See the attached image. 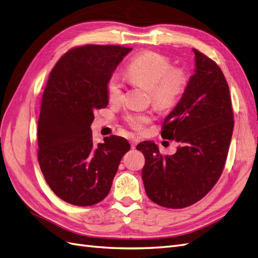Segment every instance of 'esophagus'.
<instances>
[{
    "instance_id": "obj_1",
    "label": "esophagus",
    "mask_w": 258,
    "mask_h": 258,
    "mask_svg": "<svg viewBox=\"0 0 258 258\" xmlns=\"http://www.w3.org/2000/svg\"><path fill=\"white\" fill-rule=\"evenodd\" d=\"M140 142V139L139 138H137V137H132L131 139H130V143H131V146L132 147H136L137 146V144Z\"/></svg>"
}]
</instances>
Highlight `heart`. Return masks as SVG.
<instances>
[{
    "mask_svg": "<svg viewBox=\"0 0 258 258\" xmlns=\"http://www.w3.org/2000/svg\"><path fill=\"white\" fill-rule=\"evenodd\" d=\"M126 74L134 83L144 86L150 91L152 102L159 110L174 106L184 93L188 76L181 68L172 67L171 60L161 53L145 51L132 59ZM106 93L111 102H119L123 85L117 74H112L106 82ZM154 119L152 112H135L124 116V121L135 130H142Z\"/></svg>",
    "mask_w": 258,
    "mask_h": 258,
    "instance_id": "obj_1",
    "label": "heart"
}]
</instances>
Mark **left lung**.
Masks as SVG:
<instances>
[{"instance_id": "8db88e82", "label": "left lung", "mask_w": 258, "mask_h": 258, "mask_svg": "<svg viewBox=\"0 0 258 258\" xmlns=\"http://www.w3.org/2000/svg\"><path fill=\"white\" fill-rule=\"evenodd\" d=\"M192 50L195 74L161 130L162 138L181 145L175 154L167 156L153 142L137 145L145 157L142 178L148 198L170 209L196 204L213 188L223 172L235 122L221 68Z\"/></svg>"}]
</instances>
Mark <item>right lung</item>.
I'll use <instances>...</instances> for the list:
<instances>
[{
	"label": "right lung",
	"instance_id": "add662e5",
	"mask_svg": "<svg viewBox=\"0 0 258 258\" xmlns=\"http://www.w3.org/2000/svg\"><path fill=\"white\" fill-rule=\"evenodd\" d=\"M116 45L70 49L49 74L37 124V159L51 190L68 204L93 206L110 192L126 139L92 141L93 111L106 107V82L131 51Z\"/></svg>",
	"mask_w": 258,
	"mask_h": 258
}]
</instances>
